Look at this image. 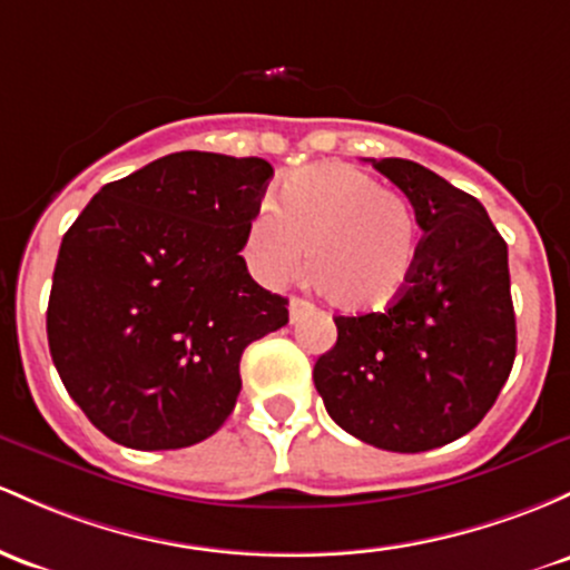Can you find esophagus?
I'll list each match as a JSON object with an SVG mask.
<instances>
[{
  "mask_svg": "<svg viewBox=\"0 0 570 570\" xmlns=\"http://www.w3.org/2000/svg\"><path fill=\"white\" fill-rule=\"evenodd\" d=\"M311 308H314V305H311L308 299L292 297V299H289V318H292V322H297V318L303 316V314H308Z\"/></svg>",
  "mask_w": 570,
  "mask_h": 570,
  "instance_id": "obj_1",
  "label": "esophagus"
}]
</instances>
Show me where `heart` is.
<instances>
[{"instance_id": "obj_1", "label": "heart", "mask_w": 570, "mask_h": 570, "mask_svg": "<svg viewBox=\"0 0 570 570\" xmlns=\"http://www.w3.org/2000/svg\"><path fill=\"white\" fill-rule=\"evenodd\" d=\"M271 213L256 214L243 235V254L267 284H286L311 259L316 284L341 308L379 311L409 289L416 216L373 175L341 161L308 167L281 184Z\"/></svg>"}]
</instances>
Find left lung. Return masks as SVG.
I'll use <instances>...</instances> for the list:
<instances>
[{
    "mask_svg": "<svg viewBox=\"0 0 570 570\" xmlns=\"http://www.w3.org/2000/svg\"><path fill=\"white\" fill-rule=\"evenodd\" d=\"M422 229L409 289L384 314L335 316L314 384L337 428L386 452L458 441L492 409L517 356L509 246L484 205L409 159H371Z\"/></svg>",
    "mask_w": 570,
    "mask_h": 570,
    "instance_id": "obj_1",
    "label": "left lung"
}]
</instances>
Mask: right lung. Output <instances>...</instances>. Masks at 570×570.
Returning <instances> with one entry per match:
<instances>
[{
  "instance_id": "1",
  "label": "right lung",
  "mask_w": 570,
  "mask_h": 570,
  "mask_svg": "<svg viewBox=\"0 0 570 570\" xmlns=\"http://www.w3.org/2000/svg\"><path fill=\"white\" fill-rule=\"evenodd\" d=\"M273 167L180 151L102 186L56 259L48 346L89 422L129 449H184L233 414L248 343L289 322L240 256Z\"/></svg>"
}]
</instances>
